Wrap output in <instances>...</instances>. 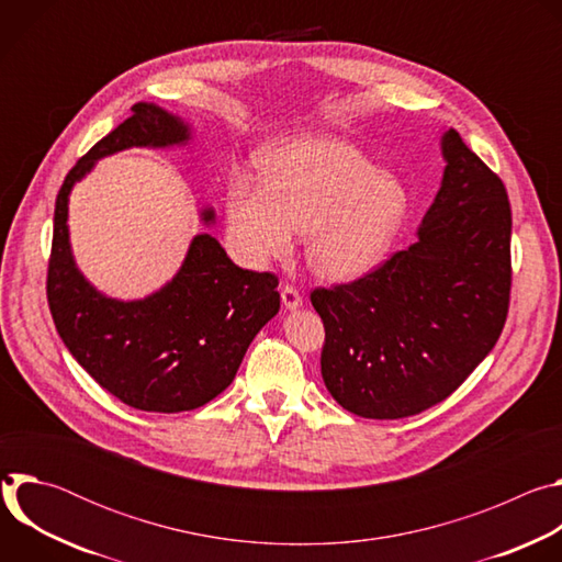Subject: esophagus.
I'll list each match as a JSON object with an SVG mask.
<instances>
[{
	"label": "esophagus",
	"instance_id": "esophagus-1",
	"mask_svg": "<svg viewBox=\"0 0 562 562\" xmlns=\"http://www.w3.org/2000/svg\"><path fill=\"white\" fill-rule=\"evenodd\" d=\"M282 304H284L286 311H295V308L302 306V295L297 293L295 286H289V284H286V286L282 289Z\"/></svg>",
	"mask_w": 562,
	"mask_h": 562
}]
</instances>
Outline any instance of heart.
I'll use <instances>...</instances> for the list:
<instances>
[{"instance_id":"obj_1","label":"heart","mask_w":562,"mask_h":562,"mask_svg":"<svg viewBox=\"0 0 562 562\" xmlns=\"http://www.w3.org/2000/svg\"><path fill=\"white\" fill-rule=\"evenodd\" d=\"M262 182L235 176L226 193L233 249L262 267L293 254L306 237L313 276L347 284L373 271L409 213V191L393 173L334 137L295 135L260 157Z\"/></svg>"}]
</instances>
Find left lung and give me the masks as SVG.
Listing matches in <instances>:
<instances>
[{
  "mask_svg": "<svg viewBox=\"0 0 562 562\" xmlns=\"http://www.w3.org/2000/svg\"><path fill=\"white\" fill-rule=\"evenodd\" d=\"M445 171L416 243L373 273L315 289L323 380L371 420L416 416L451 395L501 338L512 289L505 184L462 137L440 135Z\"/></svg>",
  "mask_w": 562,
  "mask_h": 562,
  "instance_id": "1",
  "label": "left lung"
}]
</instances>
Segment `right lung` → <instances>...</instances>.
Masks as SVG:
<instances>
[{"instance_id":"obj_1","label":"right lung","mask_w":562,"mask_h":562,"mask_svg":"<svg viewBox=\"0 0 562 562\" xmlns=\"http://www.w3.org/2000/svg\"><path fill=\"white\" fill-rule=\"evenodd\" d=\"M193 126L153 102L100 139L66 176L53 222L48 304L72 358L109 393L139 412H191L235 378L260 329L280 311L278 278L239 269L211 233H198L178 273L157 291L120 300L79 271L68 231V202L102 157L128 148H180ZM200 222L215 224L213 206Z\"/></svg>"}]
</instances>
